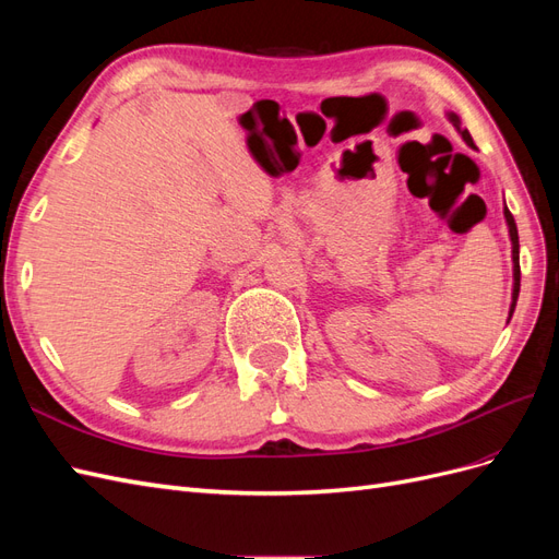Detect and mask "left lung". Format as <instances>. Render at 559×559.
I'll list each match as a JSON object with an SVG mask.
<instances>
[{"mask_svg":"<svg viewBox=\"0 0 559 559\" xmlns=\"http://www.w3.org/2000/svg\"><path fill=\"white\" fill-rule=\"evenodd\" d=\"M448 121L456 128V132L462 134V140L473 146V140L466 128H462V118L456 116L454 111H448ZM506 205V202H503ZM503 216H506V226H509V235H511V257H513V300H511V310H509V321L513 317V310H515V302H518V294H520V240H518V226H515V218L513 214L509 212V207H503Z\"/></svg>","mask_w":559,"mask_h":559,"instance_id":"obj_1","label":"left lung"}]
</instances>
